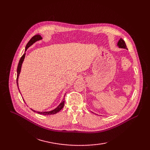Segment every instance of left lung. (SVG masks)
I'll return each instance as SVG.
<instances>
[{"label":"left lung","mask_w":150,"mask_h":150,"mask_svg":"<svg viewBox=\"0 0 150 150\" xmlns=\"http://www.w3.org/2000/svg\"><path fill=\"white\" fill-rule=\"evenodd\" d=\"M117 46H118L119 48H122V49H127V47H126V45L125 44V42L124 41L123 39H122L121 38L119 40L118 42H117Z\"/></svg>","instance_id":"1"}]
</instances>
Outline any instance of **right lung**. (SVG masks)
<instances>
[{"label": "right lung", "instance_id": "add662e5", "mask_svg": "<svg viewBox=\"0 0 150 150\" xmlns=\"http://www.w3.org/2000/svg\"><path fill=\"white\" fill-rule=\"evenodd\" d=\"M42 38L41 37V35H35L33 36V37L30 39V40H29V42L27 44V45H26V47H25V53L21 57V59H20V61L19 62V64H18L17 69V80L16 81H17V84L18 89H19V92H20V90H19V83H18V81H19V74H20L21 71V67H22V63H23V61L24 60V58H25V52H26L27 50H28V49L29 47H30L33 44H34L35 42L39 41V40H42ZM20 93H21V92H20ZM22 99H23V98H22ZM64 98L62 99V101H61V103L59 104L58 106H57L55 109H54V110H52L51 111L40 112V111H37L33 110V109H31V110H33L34 112H38V113H39V114H40V115H54V114H56V113L58 112L59 111H61L62 109L63 108V107H64Z\"/></svg>", "mask_w": 150, "mask_h": 150}]
</instances>
